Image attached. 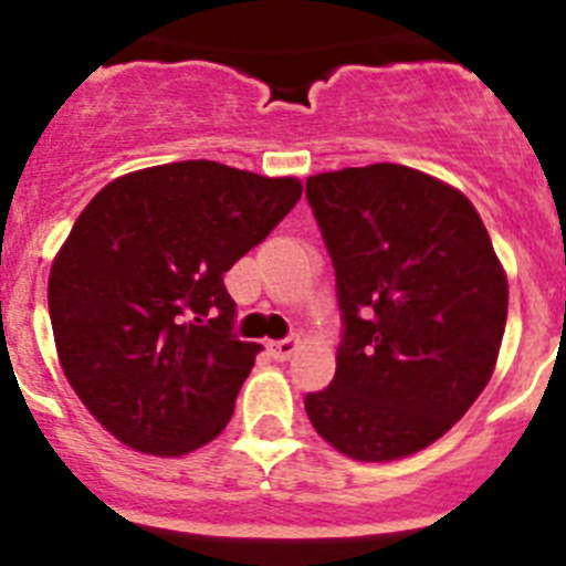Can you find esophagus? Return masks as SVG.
Wrapping results in <instances>:
<instances>
[{
    "instance_id": "1",
    "label": "esophagus",
    "mask_w": 566,
    "mask_h": 566,
    "mask_svg": "<svg viewBox=\"0 0 566 566\" xmlns=\"http://www.w3.org/2000/svg\"><path fill=\"white\" fill-rule=\"evenodd\" d=\"M268 352H271L273 360H279V363L290 360V357L298 352V337H284V340L268 343Z\"/></svg>"
}]
</instances>
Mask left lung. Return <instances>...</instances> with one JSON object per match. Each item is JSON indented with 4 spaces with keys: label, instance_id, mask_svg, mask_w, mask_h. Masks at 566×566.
Here are the masks:
<instances>
[{
    "label": "left lung",
    "instance_id": "8db88e82",
    "mask_svg": "<svg viewBox=\"0 0 566 566\" xmlns=\"http://www.w3.org/2000/svg\"><path fill=\"white\" fill-rule=\"evenodd\" d=\"M337 279L343 340L315 432L352 461L421 452L474 405L497 366L509 279L461 189L405 164L307 178Z\"/></svg>",
    "mask_w": 566,
    "mask_h": 566
}]
</instances>
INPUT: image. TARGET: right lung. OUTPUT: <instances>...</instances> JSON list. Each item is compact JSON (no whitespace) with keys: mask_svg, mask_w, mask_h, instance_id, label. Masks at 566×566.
I'll return each instance as SVG.
<instances>
[{"mask_svg":"<svg viewBox=\"0 0 566 566\" xmlns=\"http://www.w3.org/2000/svg\"><path fill=\"white\" fill-rule=\"evenodd\" d=\"M301 198L293 176L172 161L105 184L50 268L57 360L125 447L178 458L218 438L259 343L231 335L223 273Z\"/></svg>","mask_w":566,"mask_h":566,"instance_id":"add662e5","label":"right lung"}]
</instances>
